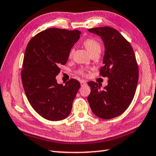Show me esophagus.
<instances>
[{
	"label": "esophagus",
	"instance_id": "obj_1",
	"mask_svg": "<svg viewBox=\"0 0 156 156\" xmlns=\"http://www.w3.org/2000/svg\"><path fill=\"white\" fill-rule=\"evenodd\" d=\"M87 83H86V82L84 81V80H80V84H81V86H84V85H85Z\"/></svg>",
	"mask_w": 156,
	"mask_h": 156
}]
</instances>
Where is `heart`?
I'll return each instance as SVG.
<instances>
[{"label":"heart","instance_id":"obj_1","mask_svg":"<svg viewBox=\"0 0 156 156\" xmlns=\"http://www.w3.org/2000/svg\"><path fill=\"white\" fill-rule=\"evenodd\" d=\"M84 45L86 47V49L88 50V51L90 54H93V53L96 52L97 51H100L101 50V46L100 44L96 40H95L94 38H87L84 41ZM73 53V49H72L70 50L69 54V57L71 58L72 56ZM77 73L81 76H86L87 75V71L84 69H80L77 72Z\"/></svg>","mask_w":156,"mask_h":156}]
</instances>
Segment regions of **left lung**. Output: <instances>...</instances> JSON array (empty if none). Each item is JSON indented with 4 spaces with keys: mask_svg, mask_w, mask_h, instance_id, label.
<instances>
[{
    "mask_svg": "<svg viewBox=\"0 0 156 156\" xmlns=\"http://www.w3.org/2000/svg\"><path fill=\"white\" fill-rule=\"evenodd\" d=\"M101 37L105 51L100 75L107 77L104 89L90 81L91 93L87 100L92 112L102 119H112L127 109L138 84L139 71L133 49L119 31L109 27L89 29Z\"/></svg>",
    "mask_w": 156,
    "mask_h": 156,
    "instance_id": "left-lung-1",
    "label": "left lung"
}]
</instances>
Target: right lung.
<instances>
[{
    "mask_svg": "<svg viewBox=\"0 0 156 156\" xmlns=\"http://www.w3.org/2000/svg\"><path fill=\"white\" fill-rule=\"evenodd\" d=\"M80 34L77 30L49 28L34 36L25 49L21 70L23 88L33 109L47 120H62L72 111L80 84L71 78L65 85L59 84L56 77Z\"/></svg>",
    "mask_w": 156,
    "mask_h": 156,
    "instance_id": "add662e5",
    "label": "right lung"
}]
</instances>
